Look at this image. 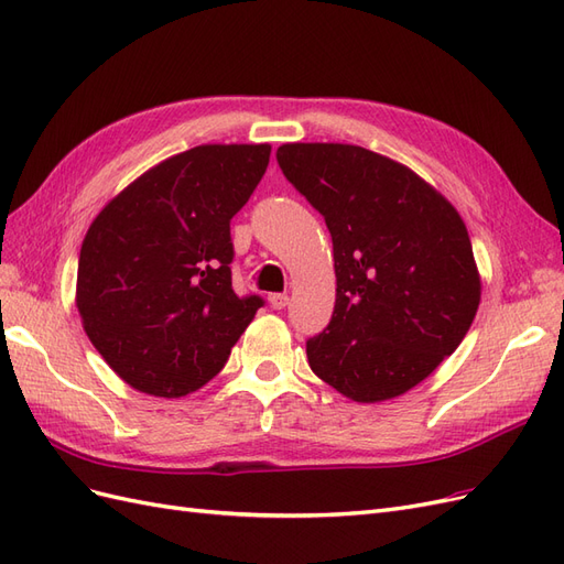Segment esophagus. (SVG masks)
Listing matches in <instances>:
<instances>
[{"label":"esophagus","mask_w":564,"mask_h":564,"mask_svg":"<svg viewBox=\"0 0 564 564\" xmlns=\"http://www.w3.org/2000/svg\"><path fill=\"white\" fill-rule=\"evenodd\" d=\"M268 301H270V305L275 311H282V308H286V305H289V296L286 294H270Z\"/></svg>","instance_id":"1"}]
</instances>
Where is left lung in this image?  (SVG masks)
I'll list each match as a JSON object with an SVG mask.
<instances>
[{"label": "left lung", "mask_w": 564, "mask_h": 564, "mask_svg": "<svg viewBox=\"0 0 564 564\" xmlns=\"http://www.w3.org/2000/svg\"><path fill=\"white\" fill-rule=\"evenodd\" d=\"M286 181L324 216L336 303L311 369L355 402L421 383L468 334L480 275L458 212L412 169L360 145L286 143Z\"/></svg>", "instance_id": "left-lung-1"}]
</instances>
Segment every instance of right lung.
I'll return each mask as SVG.
<instances>
[{
  "label": "right lung",
  "instance_id": "1",
  "mask_svg": "<svg viewBox=\"0 0 564 564\" xmlns=\"http://www.w3.org/2000/svg\"><path fill=\"white\" fill-rule=\"evenodd\" d=\"M270 145H197L135 178L84 237L77 311L119 379L183 398L224 369L261 296L232 289L230 220Z\"/></svg>",
  "mask_w": 564,
  "mask_h": 564
}]
</instances>
